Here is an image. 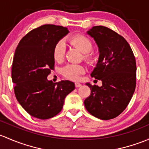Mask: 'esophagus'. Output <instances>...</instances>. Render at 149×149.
<instances>
[{"label": "esophagus", "mask_w": 149, "mask_h": 149, "mask_svg": "<svg viewBox=\"0 0 149 149\" xmlns=\"http://www.w3.org/2000/svg\"><path fill=\"white\" fill-rule=\"evenodd\" d=\"M75 86H76V88H79L80 86H81V84H80V83L76 82V83H75Z\"/></svg>", "instance_id": "34e87169"}]
</instances>
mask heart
Returning a JSON list of instances; mask_svg holds the SVG:
<instances>
[{
	"label": "heart",
	"instance_id": "obj_1",
	"mask_svg": "<svg viewBox=\"0 0 149 149\" xmlns=\"http://www.w3.org/2000/svg\"><path fill=\"white\" fill-rule=\"evenodd\" d=\"M68 41L73 46L76 47L80 51L84 54V60L88 65H92L95 61V54L91 52L93 48V43L88 37L82 34H77L70 37ZM65 45L62 40H58L55 44L53 50V56L56 62L61 63L65 58ZM86 68L82 65H74L70 64L66 65L62 69V73L67 79L77 81L80 76L84 74Z\"/></svg>",
	"mask_w": 149,
	"mask_h": 149
}]
</instances>
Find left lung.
<instances>
[{"label":"left lung","mask_w":149,"mask_h":149,"mask_svg":"<svg viewBox=\"0 0 149 149\" xmlns=\"http://www.w3.org/2000/svg\"><path fill=\"white\" fill-rule=\"evenodd\" d=\"M87 33L94 38L100 53L91 76L101 80L102 86L86 84L91 91L84 105L93 116L112 119L126 109L135 91V56L126 39L109 28L93 26Z\"/></svg>","instance_id":"obj_1"}]
</instances>
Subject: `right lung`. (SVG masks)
Masks as SVG:
<instances>
[{
	"label": "right lung",
	"instance_id": "right-lung-1",
	"mask_svg": "<svg viewBox=\"0 0 149 149\" xmlns=\"http://www.w3.org/2000/svg\"><path fill=\"white\" fill-rule=\"evenodd\" d=\"M69 32L56 25L40 26L20 40L14 54L11 76L15 97L31 116L48 119L62 110L66 95L75 89L70 81L54 84L47 77L54 69L53 50Z\"/></svg>",
	"mask_w": 149,
	"mask_h": 149
}]
</instances>
